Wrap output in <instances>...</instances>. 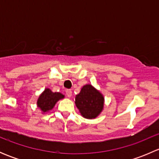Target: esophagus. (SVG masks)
Listing matches in <instances>:
<instances>
[{
	"mask_svg": "<svg viewBox=\"0 0 159 159\" xmlns=\"http://www.w3.org/2000/svg\"><path fill=\"white\" fill-rule=\"evenodd\" d=\"M66 95L68 96V98H70V96L72 95V91H71V90H70V89L66 90Z\"/></svg>",
	"mask_w": 159,
	"mask_h": 159,
	"instance_id": "esophagus-1",
	"label": "esophagus"
}]
</instances>
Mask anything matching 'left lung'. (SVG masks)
<instances>
[{"label":"left lung","mask_w":159,"mask_h":159,"mask_svg":"<svg viewBox=\"0 0 159 159\" xmlns=\"http://www.w3.org/2000/svg\"><path fill=\"white\" fill-rule=\"evenodd\" d=\"M75 104L83 117L91 119L96 118L103 109L104 98L94 87L87 84L76 95Z\"/></svg>","instance_id":"1"}]
</instances>
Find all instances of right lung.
<instances>
[{"label":"right lung","instance_id":"add662e5","mask_svg":"<svg viewBox=\"0 0 159 159\" xmlns=\"http://www.w3.org/2000/svg\"><path fill=\"white\" fill-rule=\"evenodd\" d=\"M64 95L58 92H52L51 90L47 89L40 95L38 100V106L44 112L51 110L56 102L63 98Z\"/></svg>","mask_w":159,"mask_h":159}]
</instances>
